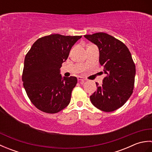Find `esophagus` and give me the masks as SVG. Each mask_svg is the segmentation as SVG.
I'll return each instance as SVG.
<instances>
[{"mask_svg":"<svg viewBox=\"0 0 152 152\" xmlns=\"http://www.w3.org/2000/svg\"><path fill=\"white\" fill-rule=\"evenodd\" d=\"M78 80L79 82H81V83H83L86 81L85 79H83V78H82V77H80V76L78 77Z\"/></svg>","mask_w":152,"mask_h":152,"instance_id":"34e87169","label":"esophagus"}]
</instances>
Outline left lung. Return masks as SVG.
<instances>
[{"instance_id":"1","label":"left lung","mask_w":152,"mask_h":152,"mask_svg":"<svg viewBox=\"0 0 152 152\" xmlns=\"http://www.w3.org/2000/svg\"><path fill=\"white\" fill-rule=\"evenodd\" d=\"M99 50V63L104 67L102 86L90 96L92 104L110 112L121 107L132 95L136 74L135 64L128 48L117 38L104 33L84 35Z\"/></svg>"}]
</instances>
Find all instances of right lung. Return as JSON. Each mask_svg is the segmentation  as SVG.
<instances>
[{"label":"right lung","instance_id":"1","mask_svg":"<svg viewBox=\"0 0 152 152\" xmlns=\"http://www.w3.org/2000/svg\"><path fill=\"white\" fill-rule=\"evenodd\" d=\"M82 36L50 34L38 38L25 57L22 81L28 97L38 110L55 114L69 105L76 77L60 74L73 45Z\"/></svg>","mask_w":152,"mask_h":152}]
</instances>
